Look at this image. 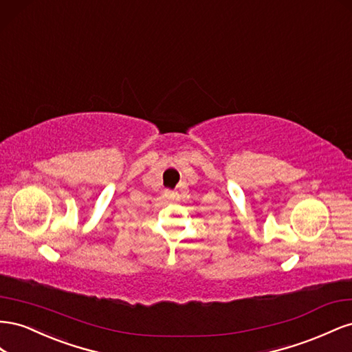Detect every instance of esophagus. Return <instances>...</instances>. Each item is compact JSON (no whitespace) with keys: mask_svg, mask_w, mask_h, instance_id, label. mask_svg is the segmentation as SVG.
Returning <instances> with one entry per match:
<instances>
[{"mask_svg":"<svg viewBox=\"0 0 352 352\" xmlns=\"http://www.w3.org/2000/svg\"><path fill=\"white\" fill-rule=\"evenodd\" d=\"M165 197L170 202H174V200H178L179 195L177 192H173V190H165Z\"/></svg>","mask_w":352,"mask_h":352,"instance_id":"obj_1","label":"esophagus"}]
</instances>
